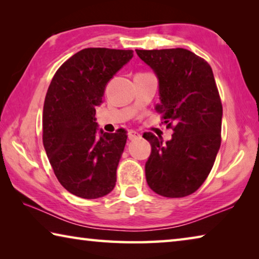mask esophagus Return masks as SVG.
<instances>
[{
  "label": "esophagus",
  "instance_id": "1",
  "mask_svg": "<svg viewBox=\"0 0 259 259\" xmlns=\"http://www.w3.org/2000/svg\"><path fill=\"white\" fill-rule=\"evenodd\" d=\"M139 137H140V135L137 133V131H135V130H129L128 131V138L130 140H134V139L139 138Z\"/></svg>",
  "mask_w": 259,
  "mask_h": 259
}]
</instances>
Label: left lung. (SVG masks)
Returning <instances> with one entry per match:
<instances>
[{"label": "left lung", "mask_w": 259, "mask_h": 259, "mask_svg": "<svg viewBox=\"0 0 259 259\" xmlns=\"http://www.w3.org/2000/svg\"><path fill=\"white\" fill-rule=\"evenodd\" d=\"M136 52L159 81L155 111L165 123H175L172 137L165 143L161 136H143L152 147L146 182L157 194L183 198L202 185L221 147L223 107L212 69L183 48Z\"/></svg>", "instance_id": "1"}]
</instances>
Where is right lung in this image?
I'll list each match as a JSON object with an SVG mask.
<instances>
[{
	"label": "right lung",
	"mask_w": 259,
	"mask_h": 259,
	"mask_svg": "<svg viewBox=\"0 0 259 259\" xmlns=\"http://www.w3.org/2000/svg\"><path fill=\"white\" fill-rule=\"evenodd\" d=\"M133 50L88 48L56 72L43 106V146L59 183L72 194L97 199L116 183L124 130L98 129L96 108L109 80L133 58Z\"/></svg>",
	"instance_id": "1"
}]
</instances>
